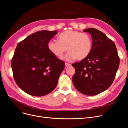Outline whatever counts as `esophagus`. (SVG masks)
Here are the masks:
<instances>
[{
    "mask_svg": "<svg viewBox=\"0 0 128 128\" xmlns=\"http://www.w3.org/2000/svg\"><path fill=\"white\" fill-rule=\"evenodd\" d=\"M65 67H68V66H70L71 65L70 64H68V63H65Z\"/></svg>",
    "mask_w": 128,
    "mask_h": 128,
    "instance_id": "obj_1",
    "label": "esophagus"
}]
</instances>
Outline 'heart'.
Wrapping results in <instances>:
<instances>
[{"mask_svg": "<svg viewBox=\"0 0 128 128\" xmlns=\"http://www.w3.org/2000/svg\"><path fill=\"white\" fill-rule=\"evenodd\" d=\"M58 40H50L48 43V50L55 56L60 58L68 49V52L63 58L69 62L76 58L84 60L92 51V40L87 33L68 30L60 33Z\"/></svg>", "mask_w": 128, "mask_h": 128, "instance_id": "obj_1", "label": "heart"}]
</instances>
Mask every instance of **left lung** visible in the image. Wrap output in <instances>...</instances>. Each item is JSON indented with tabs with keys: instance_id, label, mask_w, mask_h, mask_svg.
I'll return each mask as SVG.
<instances>
[{
	"instance_id": "left-lung-1",
	"label": "left lung",
	"mask_w": 128,
	"mask_h": 128,
	"mask_svg": "<svg viewBox=\"0 0 128 128\" xmlns=\"http://www.w3.org/2000/svg\"><path fill=\"white\" fill-rule=\"evenodd\" d=\"M92 39L90 54L72 66L75 69L72 80L76 90L85 95L101 93L112 85L120 63L114 43L105 34L95 28L83 30Z\"/></svg>"
}]
</instances>
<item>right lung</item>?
Masks as SVG:
<instances>
[{
    "label": "right lung",
    "mask_w": 128,
    "mask_h": 128,
    "mask_svg": "<svg viewBox=\"0 0 128 128\" xmlns=\"http://www.w3.org/2000/svg\"><path fill=\"white\" fill-rule=\"evenodd\" d=\"M56 31L42 30L27 36L16 47L12 60L14 80L25 92L42 96L56 87L65 63L49 51L48 43Z\"/></svg>",
    "instance_id": "add662e5"
}]
</instances>
